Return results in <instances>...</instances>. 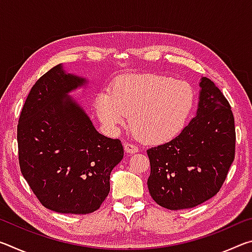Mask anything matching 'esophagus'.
I'll return each mask as SVG.
<instances>
[{
	"mask_svg": "<svg viewBox=\"0 0 252 252\" xmlns=\"http://www.w3.org/2000/svg\"><path fill=\"white\" fill-rule=\"evenodd\" d=\"M123 147H125V151L127 153V155H132V153H136L139 151V149L136 146L129 142H125L123 143Z\"/></svg>",
	"mask_w": 252,
	"mask_h": 252,
	"instance_id": "1",
	"label": "esophagus"
}]
</instances>
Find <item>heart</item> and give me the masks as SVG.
I'll list each match as a JSON object with an SVG mask.
<instances>
[{"label": "heart", "instance_id": "b5f03b06", "mask_svg": "<svg viewBox=\"0 0 252 252\" xmlns=\"http://www.w3.org/2000/svg\"><path fill=\"white\" fill-rule=\"evenodd\" d=\"M193 104L190 84L153 73L119 78L111 91L99 93L95 100L97 116L110 130H117L131 116L135 134L155 144L180 133Z\"/></svg>", "mask_w": 252, "mask_h": 252}]
</instances>
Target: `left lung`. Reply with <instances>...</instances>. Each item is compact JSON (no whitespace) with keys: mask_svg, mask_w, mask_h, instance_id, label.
Here are the masks:
<instances>
[{"mask_svg":"<svg viewBox=\"0 0 252 252\" xmlns=\"http://www.w3.org/2000/svg\"><path fill=\"white\" fill-rule=\"evenodd\" d=\"M197 116L181 133L148 149V188L159 206L197 207L219 192L236 153L234 118L228 100L210 79L200 82Z\"/></svg>","mask_w":252,"mask_h":252,"instance_id":"8db88e82","label":"left lung"}]
</instances>
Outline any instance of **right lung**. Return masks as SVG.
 <instances>
[{
  "instance_id": "obj_1",
  "label": "right lung",
  "mask_w": 252,
  "mask_h": 252,
  "mask_svg": "<svg viewBox=\"0 0 252 252\" xmlns=\"http://www.w3.org/2000/svg\"><path fill=\"white\" fill-rule=\"evenodd\" d=\"M85 82L61 64L52 67L32 87L19 119L21 172L42 206L60 213L97 210L123 158L120 140L100 134L67 95Z\"/></svg>"
}]
</instances>
